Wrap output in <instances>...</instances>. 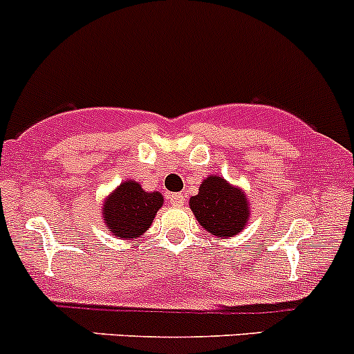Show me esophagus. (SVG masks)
<instances>
[{"label": "esophagus", "mask_w": 354, "mask_h": 354, "mask_svg": "<svg viewBox=\"0 0 354 354\" xmlns=\"http://www.w3.org/2000/svg\"><path fill=\"white\" fill-rule=\"evenodd\" d=\"M169 199H170V204H172V206H182V204H184V196H182L180 192L172 194Z\"/></svg>", "instance_id": "34e87169"}]
</instances>
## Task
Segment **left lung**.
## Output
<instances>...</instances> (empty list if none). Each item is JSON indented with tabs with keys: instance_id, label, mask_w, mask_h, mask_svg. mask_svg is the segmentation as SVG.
Wrapping results in <instances>:
<instances>
[{
	"instance_id": "obj_1",
	"label": "left lung",
	"mask_w": 354,
	"mask_h": 354,
	"mask_svg": "<svg viewBox=\"0 0 354 354\" xmlns=\"http://www.w3.org/2000/svg\"><path fill=\"white\" fill-rule=\"evenodd\" d=\"M196 220L209 235L228 236L243 230L250 218L249 203L242 189L225 178L209 176L199 185V192L189 199Z\"/></svg>"
}]
</instances>
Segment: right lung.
Masks as SVG:
<instances>
[{
	"label": "right lung",
	"instance_id": "add662e5",
	"mask_svg": "<svg viewBox=\"0 0 354 354\" xmlns=\"http://www.w3.org/2000/svg\"><path fill=\"white\" fill-rule=\"evenodd\" d=\"M160 192L143 191L136 180H126L105 199L102 218L112 235L122 240H136L151 227L156 211L162 207Z\"/></svg>",
	"mask_w": 354,
	"mask_h": 354
}]
</instances>
